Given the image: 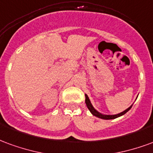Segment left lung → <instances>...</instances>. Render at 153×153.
<instances>
[{
	"label": "left lung",
	"instance_id": "8db88e82",
	"mask_svg": "<svg viewBox=\"0 0 153 153\" xmlns=\"http://www.w3.org/2000/svg\"><path fill=\"white\" fill-rule=\"evenodd\" d=\"M85 103H86V106H87L88 109L90 110V112H91L94 116H95V117H97L99 118H101V119H104V120H112V119H115V118L118 117H121L122 115L126 114V113L132 108V105H131L130 108H127L126 110H125L124 112H121V113H119V114L117 115H102L94 108V107L92 106V104H91V102H90V100H89V97L87 96V94H85Z\"/></svg>",
	"mask_w": 153,
	"mask_h": 153
}]
</instances>
